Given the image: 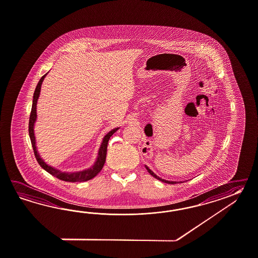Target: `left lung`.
Listing matches in <instances>:
<instances>
[{
	"mask_svg": "<svg viewBox=\"0 0 258 258\" xmlns=\"http://www.w3.org/2000/svg\"><path fill=\"white\" fill-rule=\"evenodd\" d=\"M146 169L148 170V172L152 175V177H154L155 178H157L159 180H161V181H163V182H165V183H168V184H175V183H177L178 181H170V180H166V179H164V178H161L159 176H157L154 172L151 170L147 165H145ZM179 182H182V181H179Z\"/></svg>",
	"mask_w": 258,
	"mask_h": 258,
	"instance_id": "left-lung-1",
	"label": "left lung"
}]
</instances>
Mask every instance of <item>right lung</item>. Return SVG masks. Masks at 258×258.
Masks as SVG:
<instances>
[{
  "label": "right lung",
  "mask_w": 258,
  "mask_h": 258,
  "mask_svg": "<svg viewBox=\"0 0 258 258\" xmlns=\"http://www.w3.org/2000/svg\"><path fill=\"white\" fill-rule=\"evenodd\" d=\"M48 73V72H47ZM44 75L41 79L39 82L37 84V86L35 88V91L33 93V106H32V111L30 115V119H29V136L31 139V142L33 145V152L35 155V158L37 160L40 166L45 169L46 172H48L49 174H51L54 177L64 180V181H69V182H80V181H86L91 178H94L98 173H99L103 166L105 165L106 157V149H107V144H108V140L110 139V137L113 134L117 132L119 129V127L114 128L111 131L106 134L104 137V139L102 140V143L100 146L99 151H98V155L97 158L95 160L94 164L91 167L81 170V171L76 172H67L60 171L59 169L53 167L51 165H47L45 160H43L42 157L40 156L39 152H37V148H36V141H35V136H34V123L37 119V114H36V105H37V101L39 98L40 92H41V86L43 83V80L46 78V75Z\"/></svg>",
  "instance_id": "obj_1"
}]
</instances>
